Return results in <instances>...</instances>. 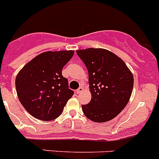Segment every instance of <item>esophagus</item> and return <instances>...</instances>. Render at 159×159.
<instances>
[{"mask_svg":"<svg viewBox=\"0 0 159 159\" xmlns=\"http://www.w3.org/2000/svg\"><path fill=\"white\" fill-rule=\"evenodd\" d=\"M76 92H77V93H78H78H82V92H83V88H82V87H79V88H78V89H77Z\"/></svg>","mask_w":159,"mask_h":159,"instance_id":"1","label":"esophagus"}]
</instances>
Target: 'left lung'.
<instances>
[{"label": "left lung", "instance_id": "1", "mask_svg": "<svg viewBox=\"0 0 159 159\" xmlns=\"http://www.w3.org/2000/svg\"><path fill=\"white\" fill-rule=\"evenodd\" d=\"M86 66L92 99L82 105L84 115L96 122L115 118L128 103L133 89V76L121 58L103 48L77 51Z\"/></svg>", "mask_w": 159, "mask_h": 159}]
</instances>
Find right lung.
<instances>
[{"label": "right lung", "instance_id": "obj_1", "mask_svg": "<svg viewBox=\"0 0 159 159\" xmlns=\"http://www.w3.org/2000/svg\"><path fill=\"white\" fill-rule=\"evenodd\" d=\"M75 52H45L34 58L16 78L19 100L33 117L41 121L56 119L74 95L62 69Z\"/></svg>", "mask_w": 159, "mask_h": 159}]
</instances>
